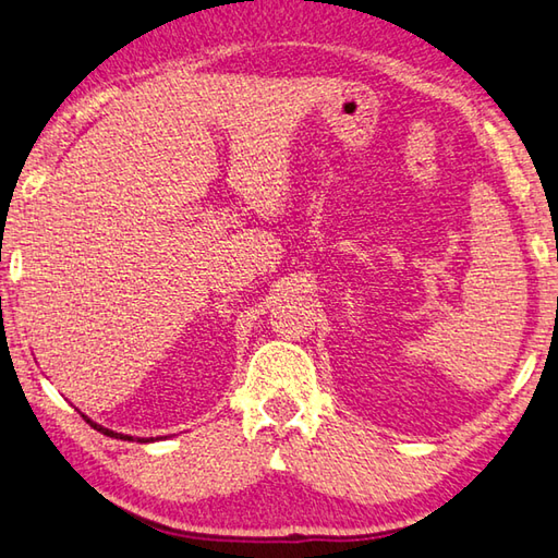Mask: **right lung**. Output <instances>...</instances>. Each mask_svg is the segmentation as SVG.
Returning <instances> with one entry per match:
<instances>
[{"mask_svg": "<svg viewBox=\"0 0 558 558\" xmlns=\"http://www.w3.org/2000/svg\"><path fill=\"white\" fill-rule=\"evenodd\" d=\"M83 417H85V414H83ZM87 420V417H85ZM87 424H89V427H93V429H97V432H102V434H107V437H114V439H134V437H129V434H117V432H111V429H105L102 427V424H97V422H93V420H87ZM138 441H144V439H138ZM148 441V439H146Z\"/></svg>", "mask_w": 558, "mask_h": 558, "instance_id": "1", "label": "right lung"}]
</instances>
